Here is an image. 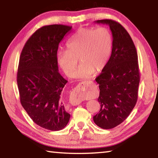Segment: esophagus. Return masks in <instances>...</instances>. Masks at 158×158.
Here are the masks:
<instances>
[{
  "label": "esophagus",
  "instance_id": "1",
  "mask_svg": "<svg viewBox=\"0 0 158 158\" xmlns=\"http://www.w3.org/2000/svg\"><path fill=\"white\" fill-rule=\"evenodd\" d=\"M92 84V81H84L80 83L79 85H88ZM69 102L73 105H78L81 102V100L80 98H70Z\"/></svg>",
  "mask_w": 158,
  "mask_h": 158
}]
</instances>
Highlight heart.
<instances>
[{"mask_svg":"<svg viewBox=\"0 0 158 158\" xmlns=\"http://www.w3.org/2000/svg\"><path fill=\"white\" fill-rule=\"evenodd\" d=\"M113 37L105 27L80 28L66 44L67 50H58V65L68 77H73L78 63H81L74 73L78 79H86L93 73L101 71L110 57Z\"/></svg>","mask_w":158,"mask_h":158,"instance_id":"obj_1","label":"heart"}]
</instances>
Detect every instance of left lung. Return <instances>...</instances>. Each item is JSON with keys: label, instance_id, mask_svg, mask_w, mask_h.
<instances>
[{"label": "left lung", "instance_id": "8db88e82", "mask_svg": "<svg viewBox=\"0 0 158 158\" xmlns=\"http://www.w3.org/2000/svg\"><path fill=\"white\" fill-rule=\"evenodd\" d=\"M109 26L113 36L110 58L95 81L99 84L100 111L93 116L102 129H112L123 122L135 107L140 81L136 47L123 26L111 19L95 21Z\"/></svg>", "mask_w": 158, "mask_h": 158}]
</instances>
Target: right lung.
I'll list each match as a JSON object with an SVG mask.
<instances>
[{"label":"right lung","mask_w":158,"mask_h":158,"mask_svg":"<svg viewBox=\"0 0 158 158\" xmlns=\"http://www.w3.org/2000/svg\"><path fill=\"white\" fill-rule=\"evenodd\" d=\"M72 26H44L32 35L21 53L17 85L21 104L39 126L58 131L68 123L61 93L66 79L58 73V44Z\"/></svg>","instance_id":"add662e5"}]
</instances>
